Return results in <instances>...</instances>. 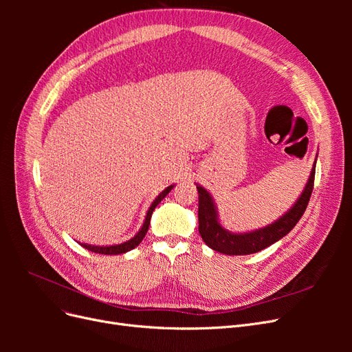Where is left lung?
Wrapping results in <instances>:
<instances>
[{
  "label": "left lung",
  "mask_w": 352,
  "mask_h": 352,
  "mask_svg": "<svg viewBox=\"0 0 352 352\" xmlns=\"http://www.w3.org/2000/svg\"><path fill=\"white\" fill-rule=\"evenodd\" d=\"M314 175L316 164L311 170L310 179H308V184L304 189L302 195L283 217H280L278 221H274L273 225L267 228L251 233H243V235H235V233H230L220 226V223L217 221L214 202H212L210 194L202 186H197L199 223L198 230L202 241H204L211 250L228 255H248L270 247L272 243L278 242L285 235H287L302 217L314 188Z\"/></svg>",
  "instance_id": "1"
}]
</instances>
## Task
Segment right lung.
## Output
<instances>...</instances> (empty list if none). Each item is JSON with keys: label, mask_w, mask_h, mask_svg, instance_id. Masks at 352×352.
Listing matches in <instances>:
<instances>
[{"label": "right lung", "mask_w": 352, "mask_h": 352, "mask_svg": "<svg viewBox=\"0 0 352 352\" xmlns=\"http://www.w3.org/2000/svg\"><path fill=\"white\" fill-rule=\"evenodd\" d=\"M172 188L173 186H168V188H166L162 194H160L155 199H154V202H153V206L150 207V210H148V212H146V217H145V221H144V226H142V229L136 233V236H133L131 241H127V242H123V243H120V245H113V247H94V245H88V243H82V247L83 248H87V250H89V251H92V252H97V254H104V255H116V254H124V252H127V251H131V250H133L135 247H138V245L141 243V241L144 239V236H145V233L148 232V228H150V220H151V214H153V211L155 210V207L160 204V202H162V199L170 192V190H172Z\"/></svg>", "instance_id": "obj_1"}]
</instances>
